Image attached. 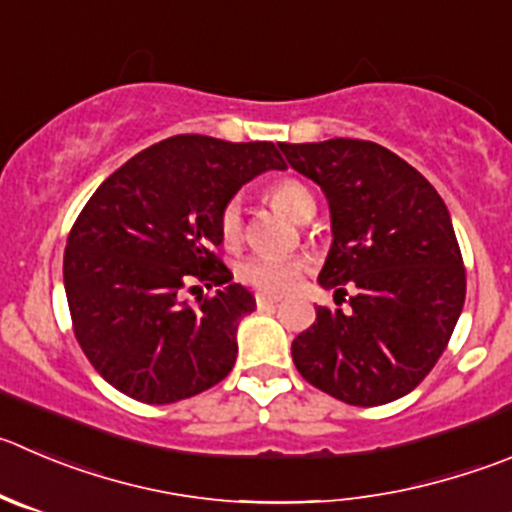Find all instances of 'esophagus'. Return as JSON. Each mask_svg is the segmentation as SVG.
<instances>
[{"label":"esophagus","mask_w":512,"mask_h":512,"mask_svg":"<svg viewBox=\"0 0 512 512\" xmlns=\"http://www.w3.org/2000/svg\"><path fill=\"white\" fill-rule=\"evenodd\" d=\"M279 296H274V294H266V291H261V294H256V306H259V309H271V306H276L279 304Z\"/></svg>","instance_id":"obj_1"}]
</instances>
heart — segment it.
<instances>
[{
	"label": "heart",
	"mask_w": 512,
	"mask_h": 512,
	"mask_svg": "<svg viewBox=\"0 0 512 512\" xmlns=\"http://www.w3.org/2000/svg\"><path fill=\"white\" fill-rule=\"evenodd\" d=\"M269 198L274 201V206H279L294 221H304L306 213L316 211L311 191L296 178H281L271 183ZM218 233H221V241L226 246H233L241 238V203L236 198L228 201L218 213ZM301 271H304V264L299 259L256 253V256H248L246 261L238 264L236 274L243 284L253 286V289H261L266 294H284L299 281Z\"/></svg>",
	"instance_id": "b5f03b06"
}]
</instances>
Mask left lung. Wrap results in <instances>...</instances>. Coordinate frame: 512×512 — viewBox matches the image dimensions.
Here are the masks:
<instances>
[{
    "instance_id": "8db88e82",
    "label": "left lung",
    "mask_w": 512,
    "mask_h": 512,
    "mask_svg": "<svg viewBox=\"0 0 512 512\" xmlns=\"http://www.w3.org/2000/svg\"><path fill=\"white\" fill-rule=\"evenodd\" d=\"M324 191L332 248L319 274L352 309H316L291 344L296 369L347 405L405 397L430 374L465 304V266L440 193L410 163L369 140L279 143Z\"/></svg>"
}]
</instances>
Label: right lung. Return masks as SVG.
<instances>
[{"label": "right lung", "mask_w": 512, "mask_h": 512, "mask_svg": "<svg viewBox=\"0 0 512 512\" xmlns=\"http://www.w3.org/2000/svg\"><path fill=\"white\" fill-rule=\"evenodd\" d=\"M284 168L274 143L173 135L102 180L72 226L62 274L77 342L107 384L170 405L228 377L238 321L256 299L218 259V213L243 183ZM188 280L217 291L188 305Z\"/></svg>", "instance_id": "right-lung-1"}]
</instances>
